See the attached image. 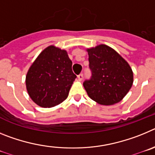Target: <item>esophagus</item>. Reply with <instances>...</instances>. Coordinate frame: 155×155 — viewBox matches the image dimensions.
<instances>
[{
  "label": "esophagus",
  "mask_w": 155,
  "mask_h": 155,
  "mask_svg": "<svg viewBox=\"0 0 155 155\" xmlns=\"http://www.w3.org/2000/svg\"><path fill=\"white\" fill-rule=\"evenodd\" d=\"M83 78H84V74H80L78 76V78L79 81L83 80Z\"/></svg>",
  "instance_id": "obj_1"
}]
</instances>
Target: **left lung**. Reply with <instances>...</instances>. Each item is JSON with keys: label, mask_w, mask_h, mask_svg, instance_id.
<instances>
[{"label": "left lung", "mask_w": 155, "mask_h": 155, "mask_svg": "<svg viewBox=\"0 0 155 155\" xmlns=\"http://www.w3.org/2000/svg\"><path fill=\"white\" fill-rule=\"evenodd\" d=\"M91 77L83 85L88 96L101 105L120 102L132 87L134 74L128 63L113 48L101 44L87 49Z\"/></svg>", "instance_id": "1"}]
</instances>
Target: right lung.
Listing matches in <instances>:
<instances>
[{
  "instance_id": "obj_1",
  "label": "right lung",
  "mask_w": 155,
  "mask_h": 155,
  "mask_svg": "<svg viewBox=\"0 0 155 155\" xmlns=\"http://www.w3.org/2000/svg\"><path fill=\"white\" fill-rule=\"evenodd\" d=\"M76 78L67 51L50 46L32 63L26 74L25 84L28 95L35 104L50 108L68 98Z\"/></svg>"
}]
</instances>
